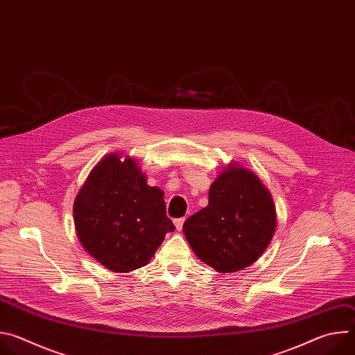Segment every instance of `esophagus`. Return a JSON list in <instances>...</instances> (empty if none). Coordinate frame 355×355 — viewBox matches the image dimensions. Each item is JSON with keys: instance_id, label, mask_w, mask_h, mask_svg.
Instances as JSON below:
<instances>
[{"instance_id": "esophagus-1", "label": "esophagus", "mask_w": 355, "mask_h": 355, "mask_svg": "<svg viewBox=\"0 0 355 355\" xmlns=\"http://www.w3.org/2000/svg\"><path fill=\"white\" fill-rule=\"evenodd\" d=\"M185 219L184 218H178V219H174V225H175V229L177 230H181L182 229V225H184Z\"/></svg>"}]
</instances>
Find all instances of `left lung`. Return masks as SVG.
<instances>
[{
    "mask_svg": "<svg viewBox=\"0 0 355 355\" xmlns=\"http://www.w3.org/2000/svg\"><path fill=\"white\" fill-rule=\"evenodd\" d=\"M277 211L268 188L251 170L230 162L209 188V204L184 223L202 263L222 274L256 263L271 243Z\"/></svg>",
    "mask_w": 355,
    "mask_h": 355,
    "instance_id": "obj_1",
    "label": "left lung"
}]
</instances>
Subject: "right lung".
<instances>
[{"instance_id":"add662e5","label":"right lung","mask_w":355,"mask_h":355,"mask_svg":"<svg viewBox=\"0 0 355 355\" xmlns=\"http://www.w3.org/2000/svg\"><path fill=\"white\" fill-rule=\"evenodd\" d=\"M73 215L81 245L114 272L147 266L175 229L166 215L164 192L147 185L137 162L121 153L94 166L76 195Z\"/></svg>"}]
</instances>
